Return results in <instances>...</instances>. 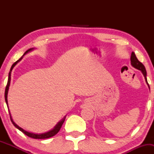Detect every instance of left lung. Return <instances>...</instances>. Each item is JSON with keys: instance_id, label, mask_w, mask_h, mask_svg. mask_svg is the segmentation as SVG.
Segmentation results:
<instances>
[{"instance_id": "8db88e82", "label": "left lung", "mask_w": 154, "mask_h": 154, "mask_svg": "<svg viewBox=\"0 0 154 154\" xmlns=\"http://www.w3.org/2000/svg\"><path fill=\"white\" fill-rule=\"evenodd\" d=\"M130 61H131V65L134 67V68L140 70V71H141V72H142L143 75L144 77H145V79H146V83H147L148 88H149V89H150L149 85H148V81H147V78H146V75H147V73H146V68H145L144 65L143 64V63L141 62H140V61H138V59H137V57H136L135 53H134V52H132L131 57H130Z\"/></svg>"}]
</instances>
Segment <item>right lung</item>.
Wrapping results in <instances>:
<instances>
[{
  "instance_id": "1",
  "label": "right lung",
  "mask_w": 154,
  "mask_h": 154,
  "mask_svg": "<svg viewBox=\"0 0 154 154\" xmlns=\"http://www.w3.org/2000/svg\"><path fill=\"white\" fill-rule=\"evenodd\" d=\"M33 49H34V48H29V50L26 51V52L24 54V55H23V56H22V57H21L20 59H19L18 60V61H17L15 63H14L13 65H12L11 67L10 72H9V73H8V82H7V85H6V90H5V100H6V103L7 106H8V99H7V96H8V88H9V86H10V82H11V74L12 69H13V68H14V67L15 65L17 64V63H18L19 61H21V60L22 59L23 56H24V55H25L26 54H27V53L29 52V51H32ZM8 111H9V109H8ZM9 114H10L11 121V122L13 123V125H14L16 128L18 129V130H20V131H22L24 134H25L26 135H27L28 137H32V138H35V139H45V138H49V137H53V136H54L55 135H56V134H57L58 132H59V131L60 130V129H61V126H62V125H63V122H64V120H65V118H66V116H64V117H63V119L62 120H61V121H60L58 123L57 125H56V126L54 127V128L53 129V130H50V131H49V132H45V133H42V134H35V133H32V132H29L26 131V130H23L22 128H21L20 127H19L18 125H17V124H16V123L14 122L13 121V119H12L11 116L10 111H9Z\"/></svg>"
}]
</instances>
